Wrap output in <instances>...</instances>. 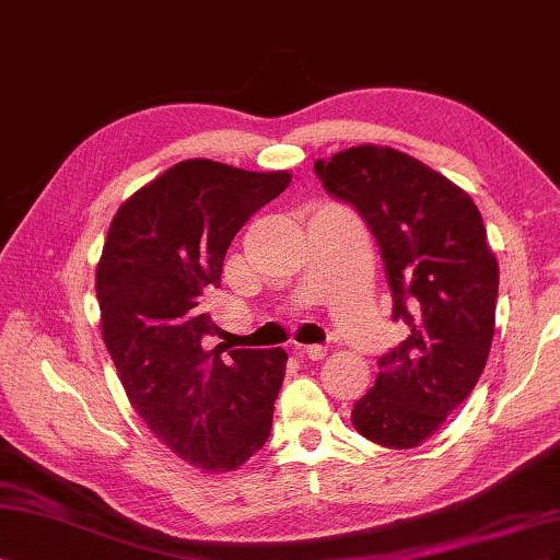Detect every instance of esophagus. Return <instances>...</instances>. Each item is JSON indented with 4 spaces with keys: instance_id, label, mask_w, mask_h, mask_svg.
Here are the masks:
<instances>
[{
    "instance_id": "34e87169",
    "label": "esophagus",
    "mask_w": 560,
    "mask_h": 560,
    "mask_svg": "<svg viewBox=\"0 0 560 560\" xmlns=\"http://www.w3.org/2000/svg\"><path fill=\"white\" fill-rule=\"evenodd\" d=\"M300 354L307 357L312 361H322L326 357V347L322 345H307V347H300Z\"/></svg>"
}]
</instances>
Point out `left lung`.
Returning <instances> with one entry per match:
<instances>
[{
    "instance_id": "left-lung-1",
    "label": "left lung",
    "mask_w": 560,
    "mask_h": 560,
    "mask_svg": "<svg viewBox=\"0 0 560 560\" xmlns=\"http://www.w3.org/2000/svg\"><path fill=\"white\" fill-rule=\"evenodd\" d=\"M314 171L369 222L392 316L408 326V338L380 357L351 424L385 448H415L471 394L490 354L500 267L483 218L465 189L392 148H349L316 159Z\"/></svg>"
}]
</instances>
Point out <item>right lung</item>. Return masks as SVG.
I'll use <instances>...</instances> for the list:
<instances>
[{
  "instance_id": "add662e5",
  "label": "right lung",
  "mask_w": 560,
  "mask_h": 560,
  "mask_svg": "<svg viewBox=\"0 0 560 560\" xmlns=\"http://www.w3.org/2000/svg\"><path fill=\"white\" fill-rule=\"evenodd\" d=\"M291 173H255L187 159L140 187L112 218L95 295L101 330L131 406L164 445L206 471H232L271 429L289 354L209 347L220 332L203 295L220 285L236 232L289 187Z\"/></svg>"
}]
</instances>
